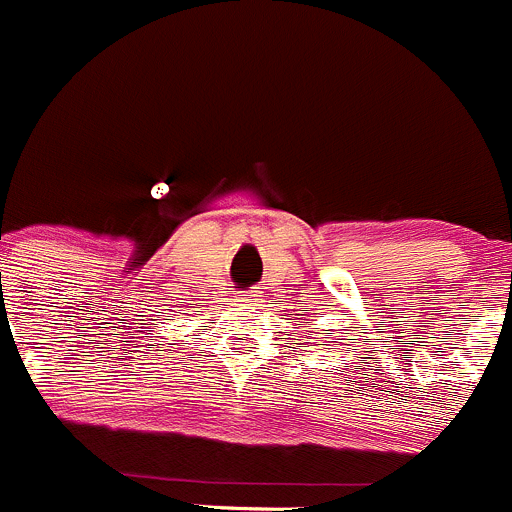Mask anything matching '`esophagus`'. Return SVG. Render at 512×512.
<instances>
[{"mask_svg":"<svg viewBox=\"0 0 512 512\" xmlns=\"http://www.w3.org/2000/svg\"><path fill=\"white\" fill-rule=\"evenodd\" d=\"M244 301L249 303V306H258V301H261V296H258V291H249L244 296Z\"/></svg>","mask_w":512,"mask_h":512,"instance_id":"obj_1","label":"esophagus"}]
</instances>
